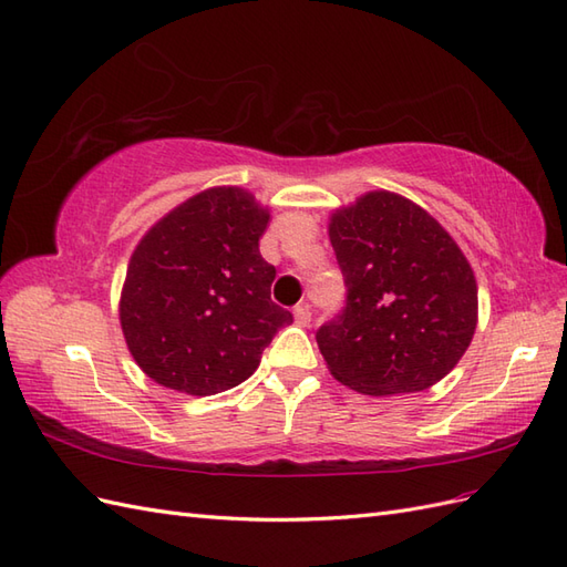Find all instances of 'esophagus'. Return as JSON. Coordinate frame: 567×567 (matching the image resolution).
<instances>
[{"mask_svg":"<svg viewBox=\"0 0 567 567\" xmlns=\"http://www.w3.org/2000/svg\"><path fill=\"white\" fill-rule=\"evenodd\" d=\"M295 321H297V326H301V328L311 326V307H309L307 301L299 303V307H295Z\"/></svg>","mask_w":567,"mask_h":567,"instance_id":"1","label":"esophagus"}]
</instances>
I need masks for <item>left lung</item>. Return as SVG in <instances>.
<instances>
[{"label": "left lung", "instance_id": "8db88e82", "mask_svg": "<svg viewBox=\"0 0 567 567\" xmlns=\"http://www.w3.org/2000/svg\"><path fill=\"white\" fill-rule=\"evenodd\" d=\"M342 311L316 330L330 373L357 393H419L455 369L476 328V280L453 237L390 192L330 220Z\"/></svg>", "mask_w": 567, "mask_h": 567}]
</instances>
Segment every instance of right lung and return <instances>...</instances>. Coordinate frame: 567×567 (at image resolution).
Instances as JSON below:
<instances>
[{"label": "right lung", "instance_id": "right-lung-1", "mask_svg": "<svg viewBox=\"0 0 567 567\" xmlns=\"http://www.w3.org/2000/svg\"><path fill=\"white\" fill-rule=\"evenodd\" d=\"M268 210L244 188H208L141 239L120 321L128 352L159 385L215 395L258 369L275 332L295 321L270 299L275 266L258 239Z\"/></svg>", "mask_w": 567, "mask_h": 567}]
</instances>
